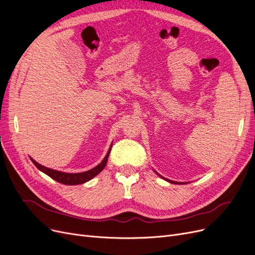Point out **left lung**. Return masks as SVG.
<instances>
[{
  "label": "left lung",
  "instance_id": "1",
  "mask_svg": "<svg viewBox=\"0 0 255 255\" xmlns=\"http://www.w3.org/2000/svg\"><path fill=\"white\" fill-rule=\"evenodd\" d=\"M160 177H163V176H161L160 175ZM163 179L164 180H166L167 182H169V183H172V184H183V183H179V182H174V181H170V180H167V179H165V177H163Z\"/></svg>",
  "mask_w": 255,
  "mask_h": 255
}]
</instances>
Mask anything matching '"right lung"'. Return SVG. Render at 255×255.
Returning a JSON list of instances; mask_svg holds the SVG:
<instances>
[{"label":"right lung","instance_id":"right-lung-1","mask_svg":"<svg viewBox=\"0 0 255 255\" xmlns=\"http://www.w3.org/2000/svg\"><path fill=\"white\" fill-rule=\"evenodd\" d=\"M111 149H112V145H111L109 152H107V154L105 155L104 159L98 166L90 169V170H88V171L80 172V173H67V172H61V171H57V170H53V169H50V168L44 167V166H42L40 164H38L37 161L34 160L33 158H30V160L33 161V164L38 169H39L40 171H42L45 174H48L50 177H52V179L55 180L56 182L61 183V184H65V185H79V184L86 183L87 181L91 180L92 177H95L97 174H99L100 172L103 170L104 167L106 166L107 159H109Z\"/></svg>","mask_w":255,"mask_h":255}]
</instances>
